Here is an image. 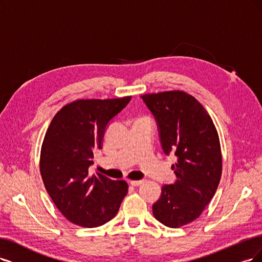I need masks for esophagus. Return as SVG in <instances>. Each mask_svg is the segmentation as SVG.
I'll return each mask as SVG.
<instances>
[{
	"label": "esophagus",
	"mask_w": 262,
	"mask_h": 262,
	"mask_svg": "<svg viewBox=\"0 0 262 262\" xmlns=\"http://www.w3.org/2000/svg\"><path fill=\"white\" fill-rule=\"evenodd\" d=\"M143 181L142 180H133V181H129V185L133 186V187H138L140 185H142Z\"/></svg>",
	"instance_id": "34e87169"
}]
</instances>
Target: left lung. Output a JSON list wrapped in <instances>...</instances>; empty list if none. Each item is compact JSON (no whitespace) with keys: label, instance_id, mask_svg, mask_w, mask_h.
Returning <instances> with one entry per match:
<instances>
[{"label":"left lung","instance_id":"8db88e82","mask_svg":"<svg viewBox=\"0 0 262 262\" xmlns=\"http://www.w3.org/2000/svg\"><path fill=\"white\" fill-rule=\"evenodd\" d=\"M141 99L156 119L164 153L177 157L171 165L177 179L162 187L153 215L164 226L179 228L195 220L215 195L222 170L218 133L204 106L185 92Z\"/></svg>","mask_w":262,"mask_h":262}]
</instances>
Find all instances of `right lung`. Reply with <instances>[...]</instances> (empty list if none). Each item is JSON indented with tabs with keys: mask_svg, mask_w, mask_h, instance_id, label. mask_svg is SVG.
<instances>
[{
	"mask_svg": "<svg viewBox=\"0 0 262 262\" xmlns=\"http://www.w3.org/2000/svg\"><path fill=\"white\" fill-rule=\"evenodd\" d=\"M130 99L73 101L57 112L45 134L40 159L44 186L56 207L74 225L96 228L106 224L127 194L124 180L101 173L91 176L89 168L94 151L102 148L110 121Z\"/></svg>",
	"mask_w": 262,
	"mask_h": 262,
	"instance_id": "1",
	"label": "right lung"
}]
</instances>
